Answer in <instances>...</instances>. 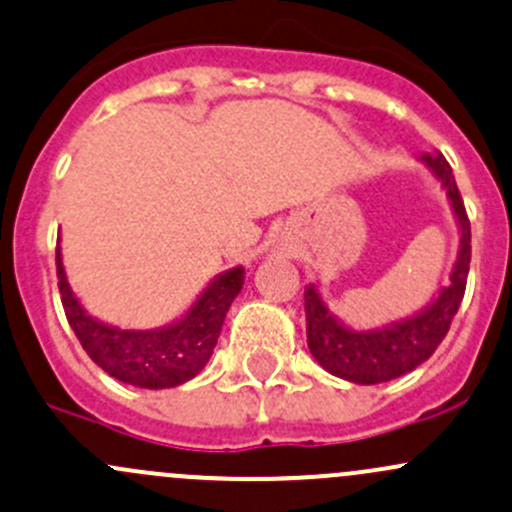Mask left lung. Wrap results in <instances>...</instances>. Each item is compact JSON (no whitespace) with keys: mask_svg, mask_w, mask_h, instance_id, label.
<instances>
[{"mask_svg":"<svg viewBox=\"0 0 512 512\" xmlns=\"http://www.w3.org/2000/svg\"><path fill=\"white\" fill-rule=\"evenodd\" d=\"M424 166L441 181V188L449 198L451 213L459 225V252L449 272V284L441 287L437 297L429 301L417 314L390 321L378 328H353L328 311L319 284L304 289L306 306V341L309 351L321 368L336 378L358 385H378L395 380L400 375L422 365L449 331L451 319L459 311L466 292L471 262V223L466 215L464 201L456 188L454 174L441 152L422 154Z\"/></svg>","mask_w":512,"mask_h":512,"instance_id":"obj_1","label":"left lung"}]
</instances>
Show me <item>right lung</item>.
<instances>
[{"instance_id":"obj_1","label":"right lung","mask_w":512,"mask_h":512,"mask_svg":"<svg viewBox=\"0 0 512 512\" xmlns=\"http://www.w3.org/2000/svg\"><path fill=\"white\" fill-rule=\"evenodd\" d=\"M58 289L68 324L85 353L120 383L164 390L196 378L211 360L230 304L245 284V267L225 270L208 282L184 316L159 328H117L85 311L68 284L61 247H56Z\"/></svg>"}]
</instances>
